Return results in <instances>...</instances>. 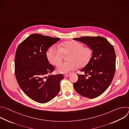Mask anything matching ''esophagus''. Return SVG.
Wrapping results in <instances>:
<instances>
[{"mask_svg":"<svg viewBox=\"0 0 129 129\" xmlns=\"http://www.w3.org/2000/svg\"><path fill=\"white\" fill-rule=\"evenodd\" d=\"M70 75V73H67V74H64V77L65 78H67V77H69Z\"/></svg>","mask_w":129,"mask_h":129,"instance_id":"1","label":"esophagus"}]
</instances>
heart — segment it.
Returning <instances> with one entry per match:
<instances>
[{"label":"heart","mask_w":129,"mask_h":129,"mask_svg":"<svg viewBox=\"0 0 129 129\" xmlns=\"http://www.w3.org/2000/svg\"><path fill=\"white\" fill-rule=\"evenodd\" d=\"M69 55L68 62L59 64L57 71L60 73H67L78 67L86 66L90 61L92 51L89 47H84L83 44L75 41H66L63 43L60 47L55 45L50 46L47 51V57L53 64L57 65L60 63L64 54Z\"/></svg>","instance_id":"heart-1"}]
</instances>
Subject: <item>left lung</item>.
Segmentation results:
<instances>
[{
  "label": "left lung",
  "instance_id": "left-lung-1",
  "mask_svg": "<svg viewBox=\"0 0 129 129\" xmlns=\"http://www.w3.org/2000/svg\"><path fill=\"white\" fill-rule=\"evenodd\" d=\"M73 39L86 44L93 50L90 61L80 70L85 75L78 74V80L73 84V87L84 97L97 98L107 90L113 79L116 62L114 48L102 37L87 36Z\"/></svg>",
  "mask_w": 129,
  "mask_h": 129
}]
</instances>
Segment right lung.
Masks as SVG:
<instances>
[{"mask_svg":"<svg viewBox=\"0 0 129 129\" xmlns=\"http://www.w3.org/2000/svg\"><path fill=\"white\" fill-rule=\"evenodd\" d=\"M60 38L34 34L18 45L15 58V74L24 93L33 101L44 104L60 90L62 74L49 75L54 70L46 52ZM48 76H47V75Z\"/></svg>","mask_w":129,"mask_h":129,"instance_id":"add662e5","label":"right lung"}]
</instances>
